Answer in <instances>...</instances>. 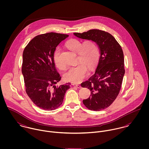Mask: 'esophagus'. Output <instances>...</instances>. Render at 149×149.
I'll use <instances>...</instances> for the list:
<instances>
[{
  "label": "esophagus",
  "mask_w": 149,
  "mask_h": 149,
  "mask_svg": "<svg viewBox=\"0 0 149 149\" xmlns=\"http://www.w3.org/2000/svg\"><path fill=\"white\" fill-rule=\"evenodd\" d=\"M72 85H73V86H76V87L78 88H81V85H78V84H77L73 83Z\"/></svg>",
  "instance_id": "esophagus-1"
}]
</instances>
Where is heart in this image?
Here are the masks:
<instances>
[{"label":"heart","instance_id":"obj_1","mask_svg":"<svg viewBox=\"0 0 149 149\" xmlns=\"http://www.w3.org/2000/svg\"><path fill=\"white\" fill-rule=\"evenodd\" d=\"M66 46L73 52L78 53L79 64L70 67L64 74L66 81L79 83L82 81L87 74L88 69H92L99 58V51L96 43L89 40L83 44L77 39H71L66 43ZM60 50L57 49L54 54V61L60 69H64L65 65L60 58Z\"/></svg>","mask_w":149,"mask_h":149}]
</instances>
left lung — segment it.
I'll return each mask as SVG.
<instances>
[{
  "mask_svg": "<svg viewBox=\"0 0 149 149\" xmlns=\"http://www.w3.org/2000/svg\"><path fill=\"white\" fill-rule=\"evenodd\" d=\"M73 34L79 38L91 40L99 46L100 56L96 71L81 85L91 91L89 97L83 101L85 107L95 111L104 109L116 99L121 88L125 73L122 49L111 34L103 30L92 29Z\"/></svg>",
  "mask_w": 149,
  "mask_h": 149,
  "instance_id": "8db88e82",
  "label": "left lung"
}]
</instances>
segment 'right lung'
Wrapping results in <instances>:
<instances>
[{"label":"right lung","mask_w":149,"mask_h":149,"mask_svg":"<svg viewBox=\"0 0 149 149\" xmlns=\"http://www.w3.org/2000/svg\"><path fill=\"white\" fill-rule=\"evenodd\" d=\"M67 34L48 33L37 36L26 46L23 53L22 72L26 92L39 108L52 111L60 106L70 84H56L61 77L54 61L56 47L68 37Z\"/></svg>","instance_id":"add662e5"}]
</instances>
